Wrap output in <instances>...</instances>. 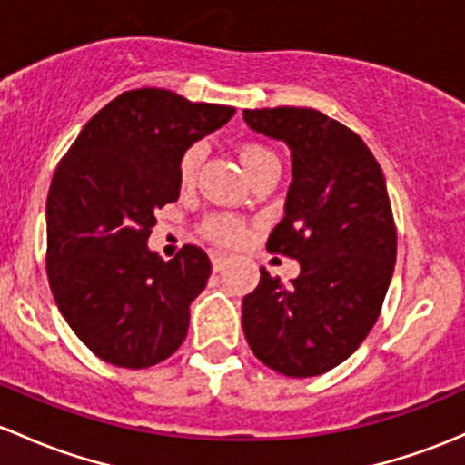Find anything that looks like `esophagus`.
I'll list each match as a JSON object with an SVG mask.
<instances>
[{"mask_svg":"<svg viewBox=\"0 0 465 465\" xmlns=\"http://www.w3.org/2000/svg\"><path fill=\"white\" fill-rule=\"evenodd\" d=\"M227 261H229L227 253L213 252V253H212V267H213V272H223L224 265H227Z\"/></svg>","mask_w":465,"mask_h":465,"instance_id":"34e87169","label":"esophagus"}]
</instances>
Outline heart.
Segmentation results:
<instances>
[{
  "instance_id": "obj_1",
  "label": "heart",
  "mask_w": 465,
  "mask_h": 465,
  "mask_svg": "<svg viewBox=\"0 0 465 465\" xmlns=\"http://www.w3.org/2000/svg\"><path fill=\"white\" fill-rule=\"evenodd\" d=\"M204 153H207L204 144L193 143L192 146H187V149L183 151V155H180L178 178L184 187L193 184L200 164H203L204 160ZM241 160L242 164H245L247 173H252L258 164L267 163V160H276V155H273L267 146L249 143L241 149ZM200 229H203V233L209 238V241L218 242V245H238V242L245 238V232H247L245 223H242L238 216H232V213H213V216L203 220Z\"/></svg>"
}]
</instances>
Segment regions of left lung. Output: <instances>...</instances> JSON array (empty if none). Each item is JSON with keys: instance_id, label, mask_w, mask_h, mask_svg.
Segmentation results:
<instances>
[{"instance_id": "obj_1", "label": "left lung", "mask_w": 465, "mask_h": 465, "mask_svg": "<svg viewBox=\"0 0 465 465\" xmlns=\"http://www.w3.org/2000/svg\"><path fill=\"white\" fill-rule=\"evenodd\" d=\"M256 134L292 151L285 216L270 252L296 258L292 285L261 267L242 298V330L258 361L285 376L343 363L381 314L397 262V227L383 171L363 140L316 109H245Z\"/></svg>"}]
</instances>
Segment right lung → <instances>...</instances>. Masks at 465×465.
<instances>
[{
    "instance_id": "add662e5",
    "label": "right lung",
    "mask_w": 465,
    "mask_h": 465,
    "mask_svg": "<svg viewBox=\"0 0 465 465\" xmlns=\"http://www.w3.org/2000/svg\"><path fill=\"white\" fill-rule=\"evenodd\" d=\"M233 114L167 89L126 91L57 164L46 198L48 285L77 339L106 363L151 368L183 345L212 262L195 245L163 261L146 241L155 209L178 200L183 151Z\"/></svg>"
}]
</instances>
